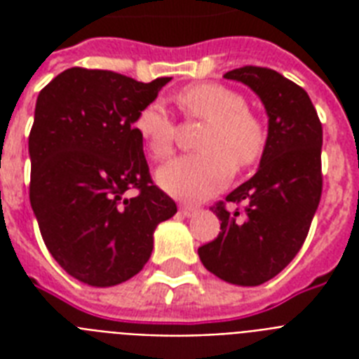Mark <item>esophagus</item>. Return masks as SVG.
Masks as SVG:
<instances>
[{"mask_svg": "<svg viewBox=\"0 0 359 359\" xmlns=\"http://www.w3.org/2000/svg\"><path fill=\"white\" fill-rule=\"evenodd\" d=\"M180 212L190 218V216L197 214V207H194V205H182V207H180Z\"/></svg>", "mask_w": 359, "mask_h": 359, "instance_id": "obj_1", "label": "esophagus"}]
</instances>
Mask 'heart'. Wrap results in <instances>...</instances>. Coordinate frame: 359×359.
<instances>
[{"instance_id": "1", "label": "heart", "mask_w": 359, "mask_h": 359, "mask_svg": "<svg viewBox=\"0 0 359 359\" xmlns=\"http://www.w3.org/2000/svg\"><path fill=\"white\" fill-rule=\"evenodd\" d=\"M177 104L188 117L207 121L197 154L175 158L158 169L156 180L169 196L184 201H205L216 196L236 169H245L261 158L266 130L245 108L244 97L219 83H196L177 95ZM134 128L154 160L173 152L175 123L168 109L149 104L134 121Z\"/></svg>"}]
</instances>
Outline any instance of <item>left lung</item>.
Here are the masks:
<instances>
[{
  "label": "left lung",
  "mask_w": 359,
  "mask_h": 359,
  "mask_svg": "<svg viewBox=\"0 0 359 359\" xmlns=\"http://www.w3.org/2000/svg\"><path fill=\"white\" fill-rule=\"evenodd\" d=\"M224 78L261 98L268 137L257 173L225 197L244 210L229 212L224 201L212 207L222 231L197 253L219 279L255 287L278 276L309 233L323 194V124L309 95L276 70L240 67Z\"/></svg>",
  "instance_id": "1"
}]
</instances>
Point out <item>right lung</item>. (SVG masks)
Wrapping results in <instances>:
<instances>
[{
    "label": "right lung",
    "instance_id": "obj_1",
    "mask_svg": "<svg viewBox=\"0 0 359 359\" xmlns=\"http://www.w3.org/2000/svg\"><path fill=\"white\" fill-rule=\"evenodd\" d=\"M171 78L151 83L111 70L69 69L36 98L29 134V201L48 251L81 283L134 278L152 235L177 205L151 179L134 128ZM138 190L135 198L123 191Z\"/></svg>",
    "mask_w": 359,
    "mask_h": 359
}]
</instances>
